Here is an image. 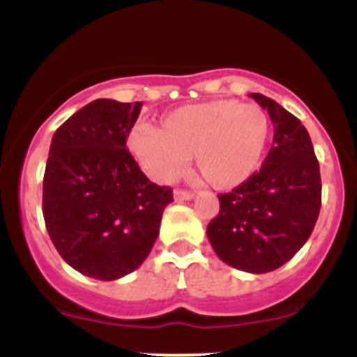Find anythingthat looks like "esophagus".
Segmentation results:
<instances>
[{
    "instance_id": "1",
    "label": "esophagus",
    "mask_w": 357,
    "mask_h": 357,
    "mask_svg": "<svg viewBox=\"0 0 357 357\" xmlns=\"http://www.w3.org/2000/svg\"><path fill=\"white\" fill-rule=\"evenodd\" d=\"M193 197H195V193L193 192H186V190H174V199L178 202L192 200Z\"/></svg>"
}]
</instances>
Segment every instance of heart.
Returning a JSON list of instances; mask_svg holds the SVG:
<instances>
[{"instance_id": "obj_1", "label": "heart", "mask_w": 357, "mask_h": 357, "mask_svg": "<svg viewBox=\"0 0 357 357\" xmlns=\"http://www.w3.org/2000/svg\"><path fill=\"white\" fill-rule=\"evenodd\" d=\"M269 135L271 121L264 109L238 100H214L172 110L158 129L136 126L128 136V149L158 183L174 181L193 155L208 185L231 190L255 174Z\"/></svg>"}]
</instances>
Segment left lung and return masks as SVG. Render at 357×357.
Instances as JSON below:
<instances>
[{
  "instance_id": "8db88e82",
  "label": "left lung",
  "mask_w": 357,
  "mask_h": 357,
  "mask_svg": "<svg viewBox=\"0 0 357 357\" xmlns=\"http://www.w3.org/2000/svg\"><path fill=\"white\" fill-rule=\"evenodd\" d=\"M252 98L275 124L273 146L254 176L219 197L207 236L222 262L262 275L289 262L314 229L321 178L311 138L295 115L259 93Z\"/></svg>"
}]
</instances>
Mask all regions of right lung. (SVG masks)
<instances>
[{
    "label": "right lung",
    "instance_id": "add662e5",
    "mask_svg": "<svg viewBox=\"0 0 357 357\" xmlns=\"http://www.w3.org/2000/svg\"><path fill=\"white\" fill-rule=\"evenodd\" d=\"M142 103L98 98L55 131L43 215L63 261L89 278H122L149 257L172 190L150 181L126 149Z\"/></svg>",
    "mask_w": 357,
    "mask_h": 357
}]
</instances>
